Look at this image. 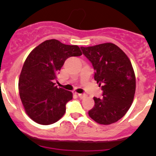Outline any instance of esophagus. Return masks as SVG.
I'll list each match as a JSON object with an SVG mask.
<instances>
[{
    "label": "esophagus",
    "mask_w": 156,
    "mask_h": 156,
    "mask_svg": "<svg viewBox=\"0 0 156 156\" xmlns=\"http://www.w3.org/2000/svg\"><path fill=\"white\" fill-rule=\"evenodd\" d=\"M78 94V97H79L81 99H84V97H86L85 94Z\"/></svg>",
    "instance_id": "esophagus-1"
}]
</instances>
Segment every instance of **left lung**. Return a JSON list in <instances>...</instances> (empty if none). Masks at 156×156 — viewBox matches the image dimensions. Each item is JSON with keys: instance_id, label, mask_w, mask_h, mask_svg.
<instances>
[{"instance_id": "8db88e82", "label": "left lung", "mask_w": 156, "mask_h": 156, "mask_svg": "<svg viewBox=\"0 0 156 156\" xmlns=\"http://www.w3.org/2000/svg\"><path fill=\"white\" fill-rule=\"evenodd\" d=\"M81 49L92 63L94 79L103 91L102 98L94 97L95 105L88 115L100 125L115 123L126 114L134 98L136 78L131 62L125 52L112 43Z\"/></svg>"}]
</instances>
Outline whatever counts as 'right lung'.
I'll list each match as a JSON object with an SVG mask.
<instances>
[{
	"mask_svg": "<svg viewBox=\"0 0 156 156\" xmlns=\"http://www.w3.org/2000/svg\"><path fill=\"white\" fill-rule=\"evenodd\" d=\"M82 55L79 47L56 39L47 40L29 53L19 79L20 99L26 114L36 123H55L66 112L72 93L55 85L54 80L67 58Z\"/></svg>",
	"mask_w": 156,
	"mask_h": 156,
	"instance_id": "obj_1",
	"label": "right lung"
}]
</instances>
